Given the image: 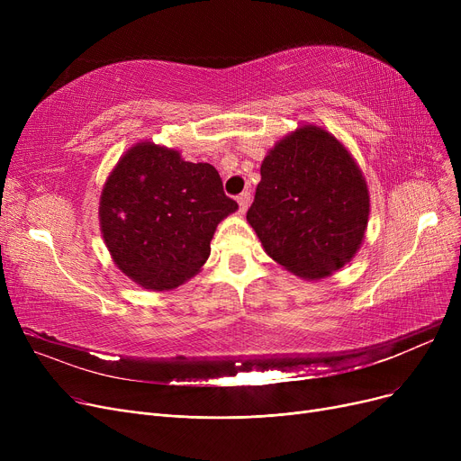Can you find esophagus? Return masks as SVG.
Instances as JSON below:
<instances>
[{
    "mask_svg": "<svg viewBox=\"0 0 461 461\" xmlns=\"http://www.w3.org/2000/svg\"><path fill=\"white\" fill-rule=\"evenodd\" d=\"M250 202H252V194L249 192V190H245V192H240L239 196H237V203H239V209L240 211H247L249 209V205H250Z\"/></svg>",
    "mask_w": 461,
    "mask_h": 461,
    "instance_id": "obj_1",
    "label": "esophagus"
}]
</instances>
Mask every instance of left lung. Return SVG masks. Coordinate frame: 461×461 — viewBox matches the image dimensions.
<instances>
[{
  "mask_svg": "<svg viewBox=\"0 0 461 461\" xmlns=\"http://www.w3.org/2000/svg\"><path fill=\"white\" fill-rule=\"evenodd\" d=\"M366 181L344 145L306 125L263 158L247 221L275 261L308 280L355 256L368 226Z\"/></svg>",
  "mask_w": 461,
  "mask_h": 461,
  "instance_id": "8db88e82",
  "label": "left lung"
}]
</instances>
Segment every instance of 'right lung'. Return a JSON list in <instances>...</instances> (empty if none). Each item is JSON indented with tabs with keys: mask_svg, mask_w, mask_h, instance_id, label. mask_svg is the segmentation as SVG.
I'll use <instances>...</instances> for the list:
<instances>
[{
	"mask_svg": "<svg viewBox=\"0 0 461 461\" xmlns=\"http://www.w3.org/2000/svg\"><path fill=\"white\" fill-rule=\"evenodd\" d=\"M235 209L211 164L143 141L113 167L99 216L117 267L141 287L164 292L202 269L218 222Z\"/></svg>",
	"mask_w": 461,
	"mask_h": 461,
	"instance_id": "right-lung-1",
	"label": "right lung"
}]
</instances>
